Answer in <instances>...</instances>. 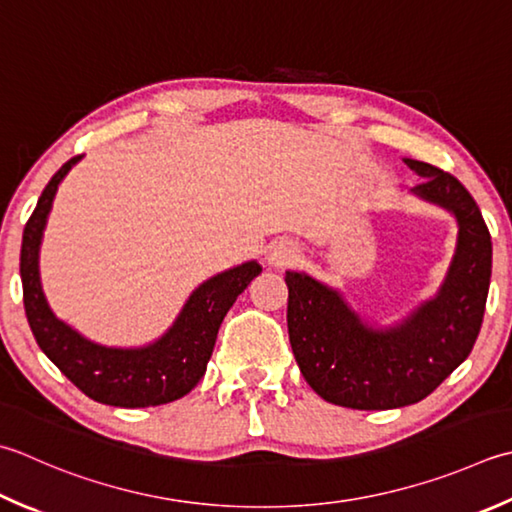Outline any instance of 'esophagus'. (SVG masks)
<instances>
[{"label": "esophagus", "instance_id": "1", "mask_svg": "<svg viewBox=\"0 0 512 512\" xmlns=\"http://www.w3.org/2000/svg\"><path fill=\"white\" fill-rule=\"evenodd\" d=\"M297 257V248L290 242H275L273 246L268 248V264L275 268H284L288 266L293 259Z\"/></svg>", "mask_w": 512, "mask_h": 512}]
</instances>
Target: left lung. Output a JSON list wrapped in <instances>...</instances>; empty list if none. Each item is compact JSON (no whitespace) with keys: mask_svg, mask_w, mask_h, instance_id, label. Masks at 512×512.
I'll list each match as a JSON object with an SVG mask.
<instances>
[{"mask_svg":"<svg viewBox=\"0 0 512 512\" xmlns=\"http://www.w3.org/2000/svg\"><path fill=\"white\" fill-rule=\"evenodd\" d=\"M424 177L417 197L453 213L457 246L437 295L402 322L373 328L342 293L306 273H286L288 337L304 379L330 404L388 410L422 402L464 362L484 319L493 242L475 199L457 177L404 159Z\"/></svg>","mask_w":512,"mask_h":512,"instance_id":"1","label":"left lung"}]
</instances>
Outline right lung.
<instances>
[{
  "label": "right lung",
  "instance_id": "right-lung-1",
  "mask_svg": "<svg viewBox=\"0 0 512 512\" xmlns=\"http://www.w3.org/2000/svg\"><path fill=\"white\" fill-rule=\"evenodd\" d=\"M82 155L57 170L26 222L19 257L24 308L39 348L84 395L99 404L146 408L188 395L206 373L217 330L230 306L262 273L253 262L228 268L193 290L166 333L142 348H110L79 335L50 310L39 282V246L62 179Z\"/></svg>",
  "mask_w": 512,
  "mask_h": 512
}]
</instances>
